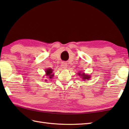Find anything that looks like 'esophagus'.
Returning a JSON list of instances; mask_svg holds the SVG:
<instances>
[{"label": "esophagus", "mask_w": 129, "mask_h": 129, "mask_svg": "<svg viewBox=\"0 0 129 129\" xmlns=\"http://www.w3.org/2000/svg\"><path fill=\"white\" fill-rule=\"evenodd\" d=\"M67 63L65 62H62L61 63V67L62 68H64V69H66V68H67Z\"/></svg>", "instance_id": "1"}]
</instances>
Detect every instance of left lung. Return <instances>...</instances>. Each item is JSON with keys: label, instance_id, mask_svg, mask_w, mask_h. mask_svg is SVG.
Segmentation results:
<instances>
[{"label": "left lung", "instance_id": "8db88e82", "mask_svg": "<svg viewBox=\"0 0 129 129\" xmlns=\"http://www.w3.org/2000/svg\"><path fill=\"white\" fill-rule=\"evenodd\" d=\"M78 74V75L80 76L81 78H82V79H83V80H84V81L86 80H88L90 78V76L89 75L85 74L84 73H81L80 72V73H79Z\"/></svg>", "mask_w": 129, "mask_h": 129}]
</instances>
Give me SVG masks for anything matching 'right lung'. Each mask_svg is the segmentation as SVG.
<instances>
[{
	"mask_svg": "<svg viewBox=\"0 0 129 129\" xmlns=\"http://www.w3.org/2000/svg\"><path fill=\"white\" fill-rule=\"evenodd\" d=\"M53 70L51 68H48V69H46V70H45V73H46V76H48L47 78H49L50 79H51L53 77L54 74H53ZM46 81H47L46 80H45Z\"/></svg>",
	"mask_w": 129,
	"mask_h": 129,
	"instance_id": "1",
	"label": "right lung"
}]
</instances>
